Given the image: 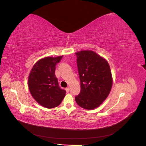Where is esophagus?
Listing matches in <instances>:
<instances>
[{"label": "esophagus", "instance_id": "34e87169", "mask_svg": "<svg viewBox=\"0 0 146 146\" xmlns=\"http://www.w3.org/2000/svg\"><path fill=\"white\" fill-rule=\"evenodd\" d=\"M65 90H66V92H68L69 91H70V88H66L65 89Z\"/></svg>", "mask_w": 146, "mask_h": 146}]
</instances>
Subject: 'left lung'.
Returning <instances> with one entry per match:
<instances>
[{"label":"left lung","instance_id":"obj_1","mask_svg":"<svg viewBox=\"0 0 146 146\" xmlns=\"http://www.w3.org/2000/svg\"><path fill=\"white\" fill-rule=\"evenodd\" d=\"M81 91L75 97L79 106L93 110L100 106L109 96L113 80L109 63L92 50L76 52Z\"/></svg>","mask_w":146,"mask_h":146}]
</instances>
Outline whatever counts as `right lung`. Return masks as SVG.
Instances as JSON below:
<instances>
[{"label": "right lung", "instance_id": "obj_1", "mask_svg": "<svg viewBox=\"0 0 146 146\" xmlns=\"http://www.w3.org/2000/svg\"><path fill=\"white\" fill-rule=\"evenodd\" d=\"M62 57L40 59L29 73L28 87L31 96L40 106L48 109L59 106L65 96L66 91L59 87L55 74V66Z\"/></svg>", "mask_w": 146, "mask_h": 146}]
</instances>
